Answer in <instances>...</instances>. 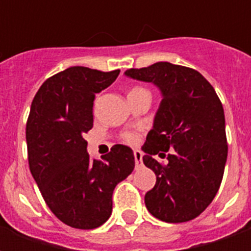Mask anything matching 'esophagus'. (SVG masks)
<instances>
[{
    "label": "esophagus",
    "mask_w": 251,
    "mask_h": 251,
    "mask_svg": "<svg viewBox=\"0 0 251 251\" xmlns=\"http://www.w3.org/2000/svg\"><path fill=\"white\" fill-rule=\"evenodd\" d=\"M142 152L141 151H134V161H136L137 167H140L142 165Z\"/></svg>",
    "instance_id": "obj_1"
}]
</instances>
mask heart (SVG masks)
<instances>
[{
    "instance_id": "1",
    "label": "heart",
    "mask_w": 251,
    "mask_h": 251,
    "mask_svg": "<svg viewBox=\"0 0 251 251\" xmlns=\"http://www.w3.org/2000/svg\"><path fill=\"white\" fill-rule=\"evenodd\" d=\"M142 91H147V90L142 87H133L130 91H129V94L142 93ZM124 141L127 142V144H130V145H134V144L138 142V134H137V133H133V131H130V133H125V134H124Z\"/></svg>"
}]
</instances>
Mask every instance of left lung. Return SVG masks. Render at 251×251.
Wrapping results in <instances>:
<instances>
[{"mask_svg": "<svg viewBox=\"0 0 251 251\" xmlns=\"http://www.w3.org/2000/svg\"><path fill=\"white\" fill-rule=\"evenodd\" d=\"M126 76L153 83L161 103L142 147L144 164L156 175L145 194L148 211L168 223L188 222L210 205L221 187L227 160L225 111L215 90L200 72L158 62L130 68ZM167 155L164 166L152 158Z\"/></svg>", "mask_w": 251, "mask_h": 251, "instance_id": "1", "label": "left lung"}]
</instances>
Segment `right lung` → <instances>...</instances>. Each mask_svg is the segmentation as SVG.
<instances>
[{"label":"right lung","instance_id":"add662e5","mask_svg":"<svg viewBox=\"0 0 251 251\" xmlns=\"http://www.w3.org/2000/svg\"><path fill=\"white\" fill-rule=\"evenodd\" d=\"M120 70L70 67L41 84L26 122L30 174L50 210L67 226L91 230L111 215L113 191L134 169L129 147L114 145L103 160L90 158L84 134L93 127L95 94Z\"/></svg>","mask_w":251,"mask_h":251}]
</instances>
